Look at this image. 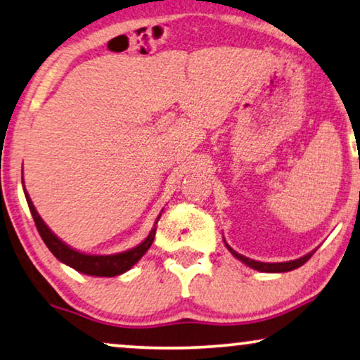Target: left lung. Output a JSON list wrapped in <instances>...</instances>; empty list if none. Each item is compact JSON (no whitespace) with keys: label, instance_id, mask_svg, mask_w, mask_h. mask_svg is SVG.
<instances>
[{"label":"left lung","instance_id":"1","mask_svg":"<svg viewBox=\"0 0 360 360\" xmlns=\"http://www.w3.org/2000/svg\"><path fill=\"white\" fill-rule=\"evenodd\" d=\"M226 248H228L229 252L233 254L236 259H239L240 262H244L245 265H249L250 269L259 270V272H267V274L290 272V270H295V269L302 267V265H303L304 262H308L309 257H311V255L314 254V250H313V252H309V254H307V255H303V257L295 259V260H288V262H275V264H269V262H257V260H252V259L245 257V255H243V254H238V252H236V250H234L233 248H231V245H228V244H226Z\"/></svg>","mask_w":360,"mask_h":360}]
</instances>
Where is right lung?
<instances>
[{"label": "right lung", "mask_w": 360, "mask_h": 360, "mask_svg": "<svg viewBox=\"0 0 360 360\" xmlns=\"http://www.w3.org/2000/svg\"><path fill=\"white\" fill-rule=\"evenodd\" d=\"M24 195H26L29 210H31V214L34 218V223H36V228L41 234V238L49 250L56 255V257L63 262L68 267L75 269L77 272H82L85 275H93V277H116V275H121L129 270L132 265L139 262V259L144 255L149 248L152 245V240L155 238L157 231V223H159L160 214L157 216L154 228L149 233V236L142 240L139 245L132 248L129 250H124V252L120 254H111V255H93V254H83L80 250H75L70 245H67L63 240L57 238L56 234L52 233L51 228L44 223V219L39 216L37 210L34 208L31 198H29L26 188H24Z\"/></svg>", "instance_id": "1"}]
</instances>
